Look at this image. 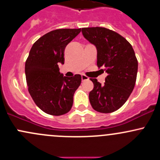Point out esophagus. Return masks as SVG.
I'll list each match as a JSON object with an SVG mask.
<instances>
[{
	"mask_svg": "<svg viewBox=\"0 0 160 160\" xmlns=\"http://www.w3.org/2000/svg\"><path fill=\"white\" fill-rule=\"evenodd\" d=\"M81 79H82V80H83V81H84V80H88L89 77L86 76V75H81Z\"/></svg>",
	"mask_w": 160,
	"mask_h": 160,
	"instance_id": "obj_1",
	"label": "esophagus"
}]
</instances>
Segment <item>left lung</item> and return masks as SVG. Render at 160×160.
I'll return each instance as SVG.
<instances>
[{
	"mask_svg": "<svg viewBox=\"0 0 160 160\" xmlns=\"http://www.w3.org/2000/svg\"><path fill=\"white\" fill-rule=\"evenodd\" d=\"M82 33L96 47L98 68L108 74L104 84L90 79L94 87L89 102L96 111L111 113L125 103L134 88L138 68L134 51L123 36L106 28H82Z\"/></svg>",
	"mask_w": 160,
	"mask_h": 160,
	"instance_id": "8db88e82",
	"label": "left lung"
}]
</instances>
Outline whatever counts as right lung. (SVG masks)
<instances>
[{
  "label": "right lung",
  "mask_w": 160,
  "mask_h": 160,
  "mask_svg": "<svg viewBox=\"0 0 160 160\" xmlns=\"http://www.w3.org/2000/svg\"><path fill=\"white\" fill-rule=\"evenodd\" d=\"M81 29L51 31L33 44L25 64L28 90L36 105L48 115H62L71 109L81 76L64 77L58 64L64 63V49Z\"/></svg>",
  "instance_id": "obj_1"
}]
</instances>
